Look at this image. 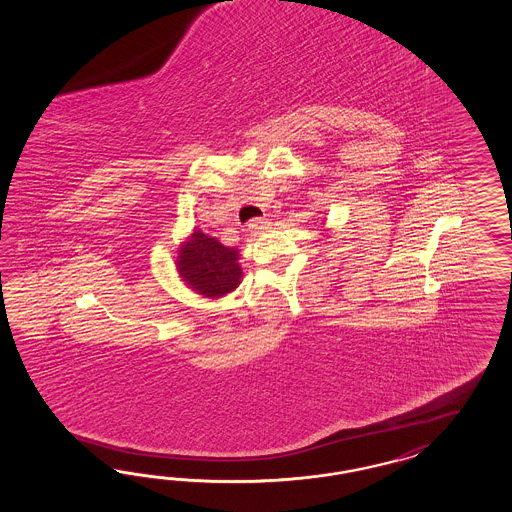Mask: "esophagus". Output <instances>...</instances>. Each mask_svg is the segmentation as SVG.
I'll return each instance as SVG.
<instances>
[{"instance_id": "34e87169", "label": "esophagus", "mask_w": 512, "mask_h": 512, "mask_svg": "<svg viewBox=\"0 0 512 512\" xmlns=\"http://www.w3.org/2000/svg\"><path fill=\"white\" fill-rule=\"evenodd\" d=\"M271 228V222L267 219H254L250 220L249 230L250 234L258 235L262 232H267Z\"/></svg>"}]
</instances>
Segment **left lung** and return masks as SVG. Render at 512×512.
<instances>
[{
    "instance_id": "obj_1",
    "label": "left lung",
    "mask_w": 512,
    "mask_h": 512,
    "mask_svg": "<svg viewBox=\"0 0 512 512\" xmlns=\"http://www.w3.org/2000/svg\"><path fill=\"white\" fill-rule=\"evenodd\" d=\"M323 232H327V230H323Z\"/></svg>"
}]
</instances>
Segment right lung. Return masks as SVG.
I'll use <instances>...</instances> for the list:
<instances>
[{
	"label": "right lung",
	"instance_id": "1",
	"mask_svg": "<svg viewBox=\"0 0 512 512\" xmlns=\"http://www.w3.org/2000/svg\"><path fill=\"white\" fill-rule=\"evenodd\" d=\"M176 267L177 275L187 288L209 299L234 292L243 278L239 250L224 247L219 239L198 228L179 245Z\"/></svg>",
	"mask_w": 512,
	"mask_h": 512
}]
</instances>
